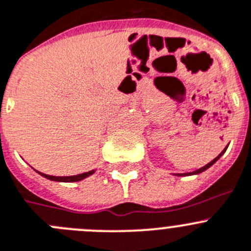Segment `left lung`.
I'll list each match as a JSON object with an SVG mask.
<instances>
[{"instance_id": "1", "label": "left lung", "mask_w": 251, "mask_h": 251, "mask_svg": "<svg viewBox=\"0 0 251 251\" xmlns=\"http://www.w3.org/2000/svg\"><path fill=\"white\" fill-rule=\"evenodd\" d=\"M225 151H226V148H225V149H224V151H222V153H220V154H219V155H218V157H217V158H215V159H213V160H211V162H210V163H208V164H206V165H204V167L199 168V169H197V171L192 172V173H183V174H181V173H180V174H174V176H193V174H199V173H203V172H204V171H206V169H208V168H210V167H211V165L214 164V163H215V162H217V160H218V159H219V158H220V157H222L223 154H224V153H225Z\"/></svg>"}]
</instances>
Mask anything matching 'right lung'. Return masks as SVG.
<instances>
[{"label": "right lung", "instance_id": "1", "mask_svg": "<svg viewBox=\"0 0 251 251\" xmlns=\"http://www.w3.org/2000/svg\"><path fill=\"white\" fill-rule=\"evenodd\" d=\"M96 171H89L86 172V173H82V174H78V176H48V174L45 173H41V172H37L38 174H41L42 176L45 178L50 179V180H53V181H66V183H72V181H79L82 179L87 178V176H92Z\"/></svg>", "mask_w": 251, "mask_h": 251}]
</instances>
